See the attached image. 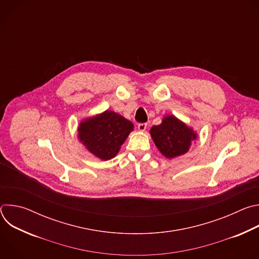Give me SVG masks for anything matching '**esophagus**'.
Listing matches in <instances>:
<instances>
[{
    "label": "esophagus",
    "instance_id": "1",
    "mask_svg": "<svg viewBox=\"0 0 259 259\" xmlns=\"http://www.w3.org/2000/svg\"><path fill=\"white\" fill-rule=\"evenodd\" d=\"M147 127V124L146 123H139L138 124V130L139 131H144Z\"/></svg>",
    "mask_w": 259,
    "mask_h": 259
}]
</instances>
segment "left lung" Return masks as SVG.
<instances>
[{
	"mask_svg": "<svg viewBox=\"0 0 259 259\" xmlns=\"http://www.w3.org/2000/svg\"><path fill=\"white\" fill-rule=\"evenodd\" d=\"M151 135L159 151L169 159L186 154L197 137L192 129L173 116L165 117L162 124L153 126Z\"/></svg>",
	"mask_w": 259,
	"mask_h": 259,
	"instance_id": "left-lung-1",
	"label": "left lung"
}]
</instances>
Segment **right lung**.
Segmentation results:
<instances>
[{
	"instance_id": "obj_1",
	"label": "right lung",
	"mask_w": 259,
	"mask_h": 259,
	"mask_svg": "<svg viewBox=\"0 0 259 259\" xmlns=\"http://www.w3.org/2000/svg\"><path fill=\"white\" fill-rule=\"evenodd\" d=\"M133 127L124 117L106 110L80 124L79 138L93 155L101 160H109L119 153Z\"/></svg>"
}]
</instances>
